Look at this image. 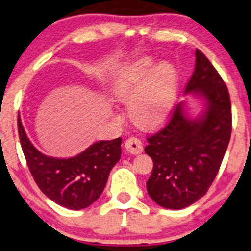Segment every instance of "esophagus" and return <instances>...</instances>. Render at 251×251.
<instances>
[{
	"instance_id": "obj_1",
	"label": "esophagus",
	"mask_w": 251,
	"mask_h": 251,
	"mask_svg": "<svg viewBox=\"0 0 251 251\" xmlns=\"http://www.w3.org/2000/svg\"><path fill=\"white\" fill-rule=\"evenodd\" d=\"M125 147L131 154H140L144 151L142 147V142L140 139L135 138V136H131L125 142Z\"/></svg>"
}]
</instances>
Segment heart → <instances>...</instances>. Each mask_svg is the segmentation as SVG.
<instances>
[{
    "mask_svg": "<svg viewBox=\"0 0 251 251\" xmlns=\"http://www.w3.org/2000/svg\"><path fill=\"white\" fill-rule=\"evenodd\" d=\"M177 88L178 74L173 63L156 65L154 58L144 56L120 69L111 91L117 100H129V115L136 124L154 127L173 111Z\"/></svg>",
    "mask_w": 251,
    "mask_h": 251,
    "instance_id": "heart-1",
    "label": "heart"
}]
</instances>
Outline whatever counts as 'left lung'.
Wrapping results in <instances>:
<instances>
[{"label": "left lung", "mask_w": 251, "mask_h": 251, "mask_svg": "<svg viewBox=\"0 0 251 251\" xmlns=\"http://www.w3.org/2000/svg\"><path fill=\"white\" fill-rule=\"evenodd\" d=\"M190 93L204 100V112L191 119L184 102L177 104L167 125L148 136L145 148L154 163L146 183L148 195L170 210L188 207L207 192L230 140L227 85L199 50H196L195 72L184 91Z\"/></svg>", "instance_id": "8db88e82"}]
</instances>
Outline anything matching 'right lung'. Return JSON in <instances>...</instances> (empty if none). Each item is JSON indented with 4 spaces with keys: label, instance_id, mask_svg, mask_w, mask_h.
Masks as SVG:
<instances>
[{
    "label": "right lung",
    "instance_id": "1",
    "mask_svg": "<svg viewBox=\"0 0 251 251\" xmlns=\"http://www.w3.org/2000/svg\"><path fill=\"white\" fill-rule=\"evenodd\" d=\"M18 134L34 182L46 197L69 210H82L102 195L107 177L122 154V139L95 142L81 154L56 158L40 153L18 116Z\"/></svg>",
    "mask_w": 251,
    "mask_h": 251
}]
</instances>
